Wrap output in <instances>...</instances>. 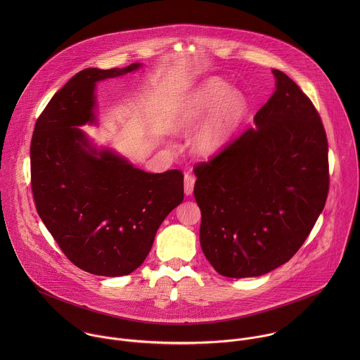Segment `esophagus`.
I'll return each instance as SVG.
<instances>
[{
	"mask_svg": "<svg viewBox=\"0 0 360 360\" xmlns=\"http://www.w3.org/2000/svg\"><path fill=\"white\" fill-rule=\"evenodd\" d=\"M194 184H195V177L190 173L184 174V193L186 195H191L194 191Z\"/></svg>",
	"mask_w": 360,
	"mask_h": 360,
	"instance_id": "esophagus-1",
	"label": "esophagus"
}]
</instances>
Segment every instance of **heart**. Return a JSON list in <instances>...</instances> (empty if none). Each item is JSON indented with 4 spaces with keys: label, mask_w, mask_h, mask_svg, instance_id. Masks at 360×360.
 <instances>
[{
    "label": "heart",
    "mask_w": 360,
    "mask_h": 360,
    "mask_svg": "<svg viewBox=\"0 0 360 360\" xmlns=\"http://www.w3.org/2000/svg\"><path fill=\"white\" fill-rule=\"evenodd\" d=\"M248 110L243 93L219 77H210L179 103L172 124L174 130H190L205 119L194 134L193 147L201 156H212L233 140Z\"/></svg>",
    "instance_id": "obj_1"
}]
</instances>
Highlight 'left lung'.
<instances>
[{
  "label": "left lung",
  "instance_id": "8db88e82",
  "mask_svg": "<svg viewBox=\"0 0 360 360\" xmlns=\"http://www.w3.org/2000/svg\"><path fill=\"white\" fill-rule=\"evenodd\" d=\"M271 72L276 90L255 127L194 169L201 248L224 277H257L288 262L327 200L321 119L294 80Z\"/></svg>",
  "mask_w": 360,
  "mask_h": 360
}]
</instances>
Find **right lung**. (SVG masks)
I'll return each mask as SVG.
<instances>
[{"label": "right lung", "mask_w": 360, "mask_h": 360, "mask_svg": "<svg viewBox=\"0 0 360 360\" xmlns=\"http://www.w3.org/2000/svg\"><path fill=\"white\" fill-rule=\"evenodd\" d=\"M141 66L79 72L55 93L32 139L37 213L66 257L97 276H126L141 266L159 226L184 198L180 170L144 172L79 129L97 123V83Z\"/></svg>", "instance_id": "add662e5"}]
</instances>
